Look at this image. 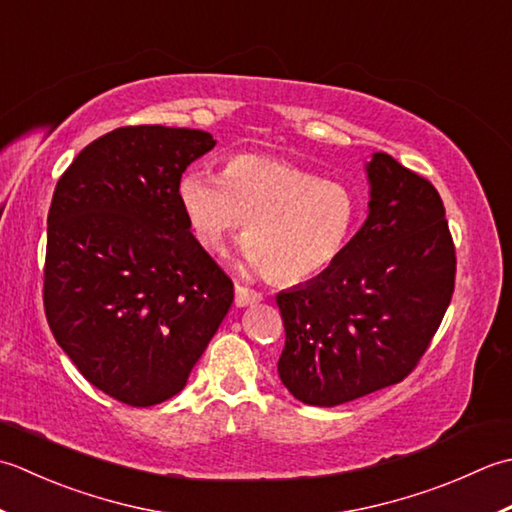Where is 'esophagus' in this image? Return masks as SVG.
I'll return each mask as SVG.
<instances>
[{
    "label": "esophagus",
    "mask_w": 512,
    "mask_h": 512,
    "mask_svg": "<svg viewBox=\"0 0 512 512\" xmlns=\"http://www.w3.org/2000/svg\"><path fill=\"white\" fill-rule=\"evenodd\" d=\"M263 300V296L258 294V291L243 287V285H236L234 287V302L236 307H249V305H256V302Z\"/></svg>",
    "instance_id": "1"
}]
</instances>
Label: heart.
Segmentation results:
<instances>
[{
  "instance_id": "1",
  "label": "heart",
  "mask_w": 512,
  "mask_h": 512,
  "mask_svg": "<svg viewBox=\"0 0 512 512\" xmlns=\"http://www.w3.org/2000/svg\"><path fill=\"white\" fill-rule=\"evenodd\" d=\"M176 201L196 241L210 252L245 221L241 258L283 285L307 283L327 271L360 218V198L349 185L320 179L285 159L245 152L227 156L218 176L183 172Z\"/></svg>"
}]
</instances>
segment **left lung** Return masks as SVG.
Returning a JSON list of instances; mask_svg holds the SVG:
<instances>
[{"mask_svg":"<svg viewBox=\"0 0 512 512\" xmlns=\"http://www.w3.org/2000/svg\"><path fill=\"white\" fill-rule=\"evenodd\" d=\"M367 221L309 283L280 291L278 375L296 400L338 406L398 384L424 356L455 287V247L435 187L373 152Z\"/></svg>","mask_w":512,"mask_h":512,"instance_id":"8db88e82","label":"left lung"}]
</instances>
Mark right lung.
Returning <instances> with one entry per match:
<instances>
[{"label": "right lung", "instance_id": "right-lung-1", "mask_svg": "<svg viewBox=\"0 0 512 512\" xmlns=\"http://www.w3.org/2000/svg\"><path fill=\"white\" fill-rule=\"evenodd\" d=\"M210 132L128 125L83 148L48 212L44 307L52 336L110 398L179 393L234 300V285L176 201Z\"/></svg>", "mask_w": 512, "mask_h": 512}]
</instances>
